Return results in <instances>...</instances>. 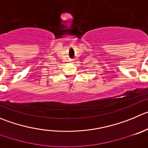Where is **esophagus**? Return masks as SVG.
I'll use <instances>...</instances> for the list:
<instances>
[{
    "label": "esophagus",
    "instance_id": "34e87169",
    "mask_svg": "<svg viewBox=\"0 0 148 148\" xmlns=\"http://www.w3.org/2000/svg\"><path fill=\"white\" fill-rule=\"evenodd\" d=\"M69 61H70V63H74V60H70Z\"/></svg>",
    "mask_w": 148,
    "mask_h": 148
}]
</instances>
